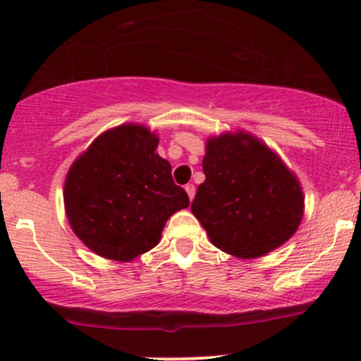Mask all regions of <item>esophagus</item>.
<instances>
[{"mask_svg": "<svg viewBox=\"0 0 361 361\" xmlns=\"http://www.w3.org/2000/svg\"><path fill=\"white\" fill-rule=\"evenodd\" d=\"M185 192H187L188 199H190V200H193V197H195V187H193L192 183H190V185H187V187H185Z\"/></svg>", "mask_w": 361, "mask_h": 361, "instance_id": "esophagus-1", "label": "esophagus"}]
</instances>
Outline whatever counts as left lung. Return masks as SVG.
I'll list each match as a JSON object with an SVG mask.
<instances>
[{"mask_svg":"<svg viewBox=\"0 0 361 361\" xmlns=\"http://www.w3.org/2000/svg\"><path fill=\"white\" fill-rule=\"evenodd\" d=\"M205 181L192 212L214 247L238 259H257L283 247L298 229L305 195L298 176L274 149L247 130L205 140Z\"/></svg>","mask_w":361,"mask_h":361,"instance_id":"left-lung-1","label":"left lung"}]
</instances>
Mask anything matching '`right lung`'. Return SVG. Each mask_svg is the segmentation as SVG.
<instances>
[{"label": "right lung", "mask_w": 361, "mask_h": 361, "mask_svg": "<svg viewBox=\"0 0 361 361\" xmlns=\"http://www.w3.org/2000/svg\"><path fill=\"white\" fill-rule=\"evenodd\" d=\"M159 137L142 123L106 130L71 162L63 202L70 228L89 250L130 262L152 250L188 195L157 154Z\"/></svg>", "instance_id": "1"}]
</instances>
